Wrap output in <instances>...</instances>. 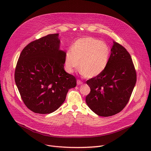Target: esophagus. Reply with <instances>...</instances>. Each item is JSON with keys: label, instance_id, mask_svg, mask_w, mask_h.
Returning a JSON list of instances; mask_svg holds the SVG:
<instances>
[{"label": "esophagus", "instance_id": "esophagus-1", "mask_svg": "<svg viewBox=\"0 0 151 151\" xmlns=\"http://www.w3.org/2000/svg\"><path fill=\"white\" fill-rule=\"evenodd\" d=\"M76 83H77V85H81L83 84V82L80 80H77Z\"/></svg>", "mask_w": 151, "mask_h": 151}]
</instances>
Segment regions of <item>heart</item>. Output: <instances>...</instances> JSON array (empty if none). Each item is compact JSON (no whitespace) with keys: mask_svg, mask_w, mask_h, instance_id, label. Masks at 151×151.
Masks as SVG:
<instances>
[{"mask_svg":"<svg viewBox=\"0 0 151 151\" xmlns=\"http://www.w3.org/2000/svg\"><path fill=\"white\" fill-rule=\"evenodd\" d=\"M109 52V47L104 42L92 37L78 39L65 53V69L72 73L79 66L84 77H96L105 70Z\"/></svg>","mask_w":151,"mask_h":151,"instance_id":"b5f03b06","label":"heart"}]
</instances>
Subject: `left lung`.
I'll list each match as a JSON object with an SVG mask.
<instances>
[{"mask_svg":"<svg viewBox=\"0 0 151 151\" xmlns=\"http://www.w3.org/2000/svg\"><path fill=\"white\" fill-rule=\"evenodd\" d=\"M105 70L86 81L91 88L86 101L100 116L108 117L121 112L128 104L137 81L132 58L124 46L113 42Z\"/></svg>","mask_w":151,"mask_h":151,"instance_id":"1","label":"left lung"}]
</instances>
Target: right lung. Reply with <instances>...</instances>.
<instances>
[{"label": "right lung", "mask_w": 151, "mask_h": 151, "mask_svg": "<svg viewBox=\"0 0 151 151\" xmlns=\"http://www.w3.org/2000/svg\"><path fill=\"white\" fill-rule=\"evenodd\" d=\"M59 34H50L28 44L21 52L14 80L21 99L32 111L50 114L64 102L76 86L75 77L64 70L65 52L59 50Z\"/></svg>", "instance_id": "obj_1"}]
</instances>
